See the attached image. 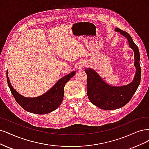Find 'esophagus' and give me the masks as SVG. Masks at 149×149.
I'll use <instances>...</instances> for the list:
<instances>
[{
	"instance_id": "esophagus-1",
	"label": "esophagus",
	"mask_w": 149,
	"mask_h": 149,
	"mask_svg": "<svg viewBox=\"0 0 149 149\" xmlns=\"http://www.w3.org/2000/svg\"><path fill=\"white\" fill-rule=\"evenodd\" d=\"M84 64H80V65H78V68L80 69H82V68H84Z\"/></svg>"
}]
</instances>
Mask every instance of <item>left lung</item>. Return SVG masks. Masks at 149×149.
<instances>
[{
  "label": "left lung",
  "mask_w": 149,
  "mask_h": 149,
  "mask_svg": "<svg viewBox=\"0 0 149 149\" xmlns=\"http://www.w3.org/2000/svg\"><path fill=\"white\" fill-rule=\"evenodd\" d=\"M127 38L129 47L134 53V66L136 74L132 82L127 85L114 87L107 84L92 69H86L87 75V92L88 98L94 105L103 109H116L121 108L131 100L141 82V68L139 64L140 54L138 47L133 41L130 35L119 28H115Z\"/></svg>",
  "instance_id": "obj_1"
}]
</instances>
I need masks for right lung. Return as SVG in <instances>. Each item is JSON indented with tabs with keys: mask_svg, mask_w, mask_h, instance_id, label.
I'll list each match as a JSON object with an SVG mask.
<instances>
[{
	"mask_svg": "<svg viewBox=\"0 0 149 149\" xmlns=\"http://www.w3.org/2000/svg\"><path fill=\"white\" fill-rule=\"evenodd\" d=\"M75 74V72L72 71L69 74L63 77L47 92L35 98L25 97L19 94L10 82L8 71H7V80L11 93L20 106L28 112L45 114L53 111L60 106L64 98V86Z\"/></svg>",
	"mask_w": 149,
	"mask_h": 149,
	"instance_id": "right-lung-1",
	"label": "right lung"
}]
</instances>
